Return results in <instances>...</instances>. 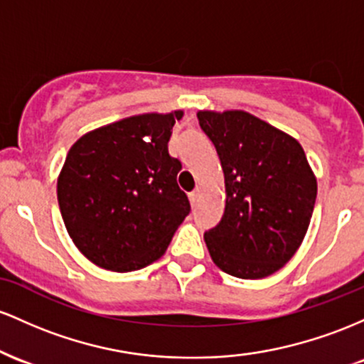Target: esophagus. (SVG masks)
Returning <instances> with one entry per match:
<instances>
[{
    "instance_id": "esophagus-1",
    "label": "esophagus",
    "mask_w": 364,
    "mask_h": 364,
    "mask_svg": "<svg viewBox=\"0 0 364 364\" xmlns=\"http://www.w3.org/2000/svg\"><path fill=\"white\" fill-rule=\"evenodd\" d=\"M199 198H201V189H196V191H193V193L189 194V199H191V203H193V204L198 203Z\"/></svg>"
}]
</instances>
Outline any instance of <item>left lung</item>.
Instances as JSON below:
<instances>
[{
  "instance_id": "1",
  "label": "left lung",
  "mask_w": 364,
  "mask_h": 364,
  "mask_svg": "<svg viewBox=\"0 0 364 364\" xmlns=\"http://www.w3.org/2000/svg\"><path fill=\"white\" fill-rule=\"evenodd\" d=\"M225 177L222 222L204 234L216 267L237 279H264L296 255L316 201L303 146L289 134L242 112H198Z\"/></svg>"
}]
</instances>
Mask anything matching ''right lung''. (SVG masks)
Listing matches in <instances>:
<instances>
[{
  "label": "right lung",
  "mask_w": 364,
  "mask_h": 364,
  "mask_svg": "<svg viewBox=\"0 0 364 364\" xmlns=\"http://www.w3.org/2000/svg\"><path fill=\"white\" fill-rule=\"evenodd\" d=\"M171 113H142L77 139L56 194L68 235L97 267L134 272L160 259L191 211L168 153Z\"/></svg>",
  "instance_id": "right-lung-1"
}]
</instances>
